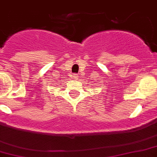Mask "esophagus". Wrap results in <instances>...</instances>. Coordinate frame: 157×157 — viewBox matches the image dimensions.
Masks as SVG:
<instances>
[{
  "mask_svg": "<svg viewBox=\"0 0 157 157\" xmlns=\"http://www.w3.org/2000/svg\"><path fill=\"white\" fill-rule=\"evenodd\" d=\"M77 78H78V76H77L76 74H73V75H72V79H73V80H77Z\"/></svg>",
  "mask_w": 157,
  "mask_h": 157,
  "instance_id": "esophagus-1",
  "label": "esophagus"
}]
</instances>
